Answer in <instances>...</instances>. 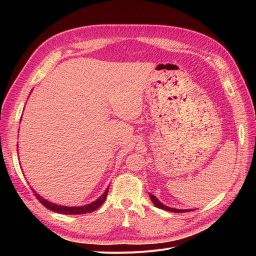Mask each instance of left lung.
<instances>
[{"mask_svg":"<svg viewBox=\"0 0 256 256\" xmlns=\"http://www.w3.org/2000/svg\"><path fill=\"white\" fill-rule=\"evenodd\" d=\"M150 199L152 200V202H154V204L156 206V208H162V210H169V212H190V210H178V208H169V206H164V204H162L160 202V201L154 196V195H152V194H150Z\"/></svg>","mask_w":256,"mask_h":256,"instance_id":"1","label":"left lung"}]
</instances>
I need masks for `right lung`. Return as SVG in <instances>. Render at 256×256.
<instances>
[{
	"label": "right lung",
	"instance_id": "obj_1",
	"mask_svg": "<svg viewBox=\"0 0 256 256\" xmlns=\"http://www.w3.org/2000/svg\"><path fill=\"white\" fill-rule=\"evenodd\" d=\"M108 191H109V188L106 190V192L102 195V197H100L98 200L94 201V202L84 206H58L55 204L48 202V200L44 199L42 197H40L37 193L34 194L36 196V198L38 199V201L42 206H44L48 210H50L52 212H60V214H87V212H91L93 210H96V208H98L102 204L104 201L106 200V196H108Z\"/></svg>",
	"mask_w": 256,
	"mask_h": 256
}]
</instances>
